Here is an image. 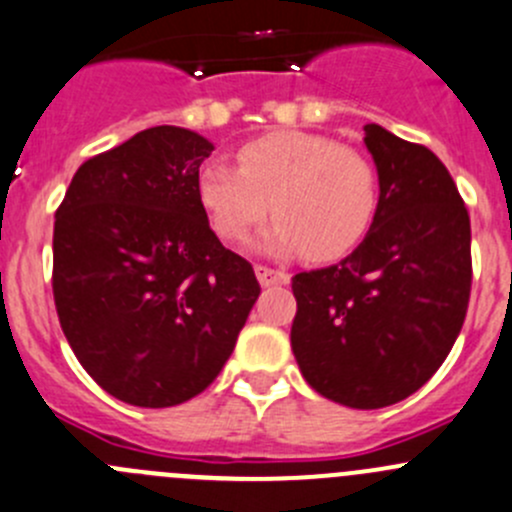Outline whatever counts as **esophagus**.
I'll return each mask as SVG.
<instances>
[{"label":"esophagus","mask_w":512,"mask_h":512,"mask_svg":"<svg viewBox=\"0 0 512 512\" xmlns=\"http://www.w3.org/2000/svg\"><path fill=\"white\" fill-rule=\"evenodd\" d=\"M255 275L260 280L262 287H272V285H287L290 282V275L282 270H272L267 265H255Z\"/></svg>","instance_id":"obj_1"}]
</instances>
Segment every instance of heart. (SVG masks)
Masks as SVG:
<instances>
[{
  "label": "heart",
  "mask_w": 512,
  "mask_h": 512,
  "mask_svg": "<svg viewBox=\"0 0 512 512\" xmlns=\"http://www.w3.org/2000/svg\"><path fill=\"white\" fill-rule=\"evenodd\" d=\"M197 197L212 230L245 242L272 217L267 247L330 262L355 250L375 222L380 182L372 162L352 147L310 132H272L237 150V167L207 162Z\"/></svg>",
  "instance_id": "heart-1"
}]
</instances>
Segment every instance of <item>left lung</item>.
<instances>
[{"label":"left lung","instance_id":"8db88e82","mask_svg":"<svg viewBox=\"0 0 512 512\" xmlns=\"http://www.w3.org/2000/svg\"><path fill=\"white\" fill-rule=\"evenodd\" d=\"M380 207L352 255L292 277V352L312 390L357 410L423 388L453 350L473 282L470 217L423 145L365 124Z\"/></svg>","mask_w":512,"mask_h":512}]
</instances>
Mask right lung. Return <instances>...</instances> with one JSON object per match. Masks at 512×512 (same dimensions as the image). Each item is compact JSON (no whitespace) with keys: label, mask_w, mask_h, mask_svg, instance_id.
<instances>
[{"label":"right lung","mask_w":512,"mask_h":512,"mask_svg":"<svg viewBox=\"0 0 512 512\" xmlns=\"http://www.w3.org/2000/svg\"><path fill=\"white\" fill-rule=\"evenodd\" d=\"M212 145L150 127L89 157L54 217L59 325L99 388L137 408H172L220 375L260 295L197 197Z\"/></svg>","instance_id":"add662e5"}]
</instances>
